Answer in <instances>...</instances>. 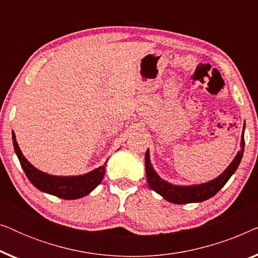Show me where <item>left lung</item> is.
Listing matches in <instances>:
<instances>
[{"instance_id": "8db88e82", "label": "left lung", "mask_w": 258, "mask_h": 258, "mask_svg": "<svg viewBox=\"0 0 258 258\" xmlns=\"http://www.w3.org/2000/svg\"><path fill=\"white\" fill-rule=\"evenodd\" d=\"M245 126V123H244ZM241 148L238 151L234 161L231 162L230 165L222 172V174L213 181L202 183V184L195 185H174L171 183L165 182L162 179L157 172L154 170L153 165L150 163L149 149L146 153V172H147V181L148 184L154 191L163 197L164 200L175 204H186V203H196L203 202V201L209 200L211 197L216 195L220 191L225 183L229 181L232 174L238 168L241 160L243 157V151H244V128H243L242 140H241Z\"/></svg>"}]
</instances>
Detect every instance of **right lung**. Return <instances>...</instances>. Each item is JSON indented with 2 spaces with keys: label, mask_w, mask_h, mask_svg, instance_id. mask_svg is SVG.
Returning a JSON list of instances; mask_svg holds the SVG:
<instances>
[{
  "label": "right lung",
  "mask_w": 258,
  "mask_h": 258,
  "mask_svg": "<svg viewBox=\"0 0 258 258\" xmlns=\"http://www.w3.org/2000/svg\"><path fill=\"white\" fill-rule=\"evenodd\" d=\"M13 144L15 153L27 177L41 191L57 196L64 200H77L88 195L102 182L104 177L105 168L101 165L100 168L80 176H54L45 174L31 165L22 151L20 150L16 142L15 134L13 132Z\"/></svg>",
  "instance_id": "1"
}]
</instances>
